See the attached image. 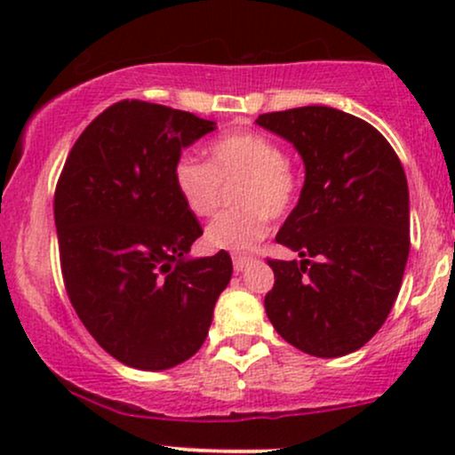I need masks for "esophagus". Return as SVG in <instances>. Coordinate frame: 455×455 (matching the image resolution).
<instances>
[{"label":"esophagus","mask_w":455,"mask_h":455,"mask_svg":"<svg viewBox=\"0 0 455 455\" xmlns=\"http://www.w3.org/2000/svg\"><path fill=\"white\" fill-rule=\"evenodd\" d=\"M252 260L254 257H250V254H233V267L239 274V271H243Z\"/></svg>","instance_id":"34e87169"}]
</instances>
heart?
I'll list each match as a JSON object with an SVG mask.
<instances>
[{
	"mask_svg": "<svg viewBox=\"0 0 455 455\" xmlns=\"http://www.w3.org/2000/svg\"><path fill=\"white\" fill-rule=\"evenodd\" d=\"M207 162L181 154L173 164V186L192 216H212L235 186L237 210L222 213L205 231L213 250L245 252L269 231V216L291 212L297 198L295 171L275 140L260 132H231L212 140Z\"/></svg>",
	"mask_w": 455,
	"mask_h": 455,
	"instance_id": "1",
	"label": "heart"
}]
</instances>
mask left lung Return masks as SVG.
<instances>
[{
  "label": "left lung",
  "instance_id": "1",
  "mask_svg": "<svg viewBox=\"0 0 455 455\" xmlns=\"http://www.w3.org/2000/svg\"><path fill=\"white\" fill-rule=\"evenodd\" d=\"M259 126L293 143L306 166L299 201L275 242L301 257L269 259L271 325L315 357L362 348L398 297L411 248L409 186L377 128L331 107L259 115Z\"/></svg>",
  "mask_w": 455,
  "mask_h": 455
}]
</instances>
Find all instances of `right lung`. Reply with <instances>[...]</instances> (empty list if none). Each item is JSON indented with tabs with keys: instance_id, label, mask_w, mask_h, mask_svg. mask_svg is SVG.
Wrapping results in <instances>:
<instances>
[{
	"instance_id": "obj_1",
	"label": "right lung",
	"mask_w": 455,
	"mask_h": 455,
	"mask_svg": "<svg viewBox=\"0 0 455 455\" xmlns=\"http://www.w3.org/2000/svg\"><path fill=\"white\" fill-rule=\"evenodd\" d=\"M216 122L122 100L83 130L55 190L61 275L87 331L117 362L173 368L210 331L228 252L188 259L203 235L173 186L181 149Z\"/></svg>"
}]
</instances>
